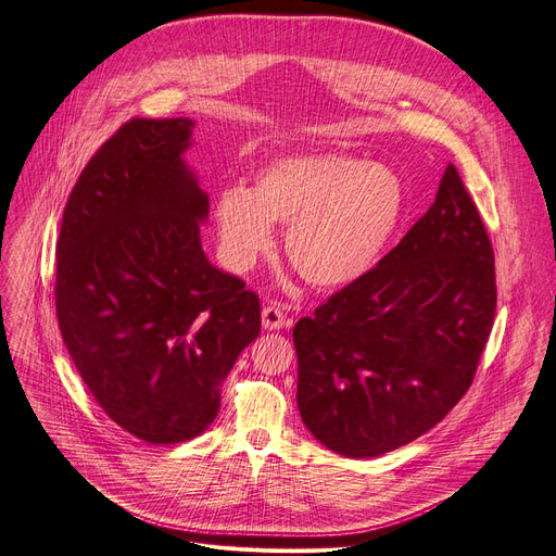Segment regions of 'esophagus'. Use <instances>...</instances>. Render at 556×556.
Listing matches in <instances>:
<instances>
[{"label": "esophagus", "instance_id": "esophagus-1", "mask_svg": "<svg viewBox=\"0 0 556 556\" xmlns=\"http://www.w3.org/2000/svg\"><path fill=\"white\" fill-rule=\"evenodd\" d=\"M261 320H263V327H265V330H279V327H283L286 323H289V318H286L283 306H279V304H275V302H270V304H265V306H263Z\"/></svg>", "mask_w": 556, "mask_h": 556}]
</instances>
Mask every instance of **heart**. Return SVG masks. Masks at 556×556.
<instances>
[{
	"label": "heart",
	"instance_id": "b5f03b06",
	"mask_svg": "<svg viewBox=\"0 0 556 556\" xmlns=\"http://www.w3.org/2000/svg\"><path fill=\"white\" fill-rule=\"evenodd\" d=\"M405 213L401 178L380 164L343 153L273 162L254 192L229 185L215 199L219 250L250 270L273 247V224H289L286 256L316 289H343L382 261Z\"/></svg>",
	"mask_w": 556,
	"mask_h": 556
}]
</instances>
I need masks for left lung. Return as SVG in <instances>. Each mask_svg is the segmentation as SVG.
I'll list each match as a JSON object with an SVG mask.
<instances>
[{
    "mask_svg": "<svg viewBox=\"0 0 556 556\" xmlns=\"http://www.w3.org/2000/svg\"><path fill=\"white\" fill-rule=\"evenodd\" d=\"M495 309V252L448 164L435 203L394 250L295 323L304 426L345 458L417 440L467 394Z\"/></svg>",
    "mask_w": 556,
    "mask_h": 556,
    "instance_id": "8db88e82",
    "label": "left lung"
}]
</instances>
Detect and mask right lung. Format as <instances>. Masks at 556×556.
Returning <instances> with one entry per match:
<instances>
[{"label":"right lung","instance_id":"1","mask_svg":"<svg viewBox=\"0 0 556 556\" xmlns=\"http://www.w3.org/2000/svg\"><path fill=\"white\" fill-rule=\"evenodd\" d=\"M190 118H130L66 201L54 304L79 378L105 415L149 444L203 433L219 387L261 332V302L205 258L208 197L185 167Z\"/></svg>","mask_w":556,"mask_h":556}]
</instances>
